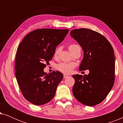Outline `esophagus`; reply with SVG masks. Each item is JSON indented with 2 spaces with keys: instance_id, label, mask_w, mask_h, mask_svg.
<instances>
[{
  "instance_id": "34e87169",
  "label": "esophagus",
  "mask_w": 123,
  "mask_h": 123,
  "mask_svg": "<svg viewBox=\"0 0 123 123\" xmlns=\"http://www.w3.org/2000/svg\"><path fill=\"white\" fill-rule=\"evenodd\" d=\"M69 76H68V75H66V74H64L63 75V78H68V77Z\"/></svg>"
}]
</instances>
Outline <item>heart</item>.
Listing matches in <instances>:
<instances>
[{
    "label": "heart",
    "mask_w": 123,
    "mask_h": 123,
    "mask_svg": "<svg viewBox=\"0 0 123 123\" xmlns=\"http://www.w3.org/2000/svg\"><path fill=\"white\" fill-rule=\"evenodd\" d=\"M78 45L76 44H70L69 45L68 48L69 50L71 51V53L73 51L74 48L75 46H77ZM59 48H57L55 50V53H54V56H58L59 53ZM74 68V65L73 64L70 63H60L56 65V68L57 70H58L59 71L62 72L63 73L65 74H69L72 71L73 69Z\"/></svg>",
    "instance_id": "obj_1"
}]
</instances>
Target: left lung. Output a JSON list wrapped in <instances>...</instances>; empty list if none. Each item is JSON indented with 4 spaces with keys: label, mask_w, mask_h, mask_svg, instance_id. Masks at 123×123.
<instances>
[{
    "label": "left lung",
    "mask_w": 123,
    "mask_h": 123,
    "mask_svg": "<svg viewBox=\"0 0 123 123\" xmlns=\"http://www.w3.org/2000/svg\"><path fill=\"white\" fill-rule=\"evenodd\" d=\"M84 51L80 70L88 69V75H73V93L75 98L87 106L103 101L115 82V55L108 40L100 33L88 28L70 31Z\"/></svg>",
    "instance_id": "1"
}]
</instances>
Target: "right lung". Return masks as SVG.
Instances as JSON below:
<instances>
[{"mask_svg":"<svg viewBox=\"0 0 123 123\" xmlns=\"http://www.w3.org/2000/svg\"><path fill=\"white\" fill-rule=\"evenodd\" d=\"M68 31L67 29L35 30L27 35L18 47L15 60L16 79L23 97L34 105H42L51 101L63 80L61 72L46 74L43 69Z\"/></svg>","mask_w":123,"mask_h":123,"instance_id":"1","label":"right lung"}]
</instances>
